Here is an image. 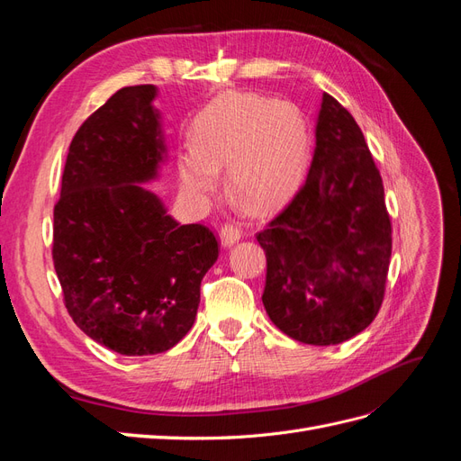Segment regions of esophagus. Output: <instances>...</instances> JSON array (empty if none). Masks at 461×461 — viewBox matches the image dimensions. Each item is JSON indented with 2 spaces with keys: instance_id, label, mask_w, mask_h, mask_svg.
Segmentation results:
<instances>
[{
  "instance_id": "34e87169",
  "label": "esophagus",
  "mask_w": 461,
  "mask_h": 461,
  "mask_svg": "<svg viewBox=\"0 0 461 461\" xmlns=\"http://www.w3.org/2000/svg\"><path fill=\"white\" fill-rule=\"evenodd\" d=\"M219 236H221L222 246H232V244H236V242L242 239V230L236 227L234 222H225V225L221 227Z\"/></svg>"
}]
</instances>
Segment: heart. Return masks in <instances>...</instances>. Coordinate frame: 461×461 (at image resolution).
<instances>
[{
	"label": "heart",
	"mask_w": 461,
	"mask_h": 461,
	"mask_svg": "<svg viewBox=\"0 0 461 461\" xmlns=\"http://www.w3.org/2000/svg\"><path fill=\"white\" fill-rule=\"evenodd\" d=\"M312 156V132L302 111L259 94L230 92L200 111L192 149L178 161L192 196L215 190L227 169L230 196L254 212L283 205L302 186Z\"/></svg>",
	"instance_id": "1"
}]
</instances>
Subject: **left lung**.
Listing matches in <instances>:
<instances>
[{
	"mask_svg": "<svg viewBox=\"0 0 461 461\" xmlns=\"http://www.w3.org/2000/svg\"><path fill=\"white\" fill-rule=\"evenodd\" d=\"M258 242L265 312L290 339L340 344L379 313L393 254L383 178L350 111L329 94L308 178Z\"/></svg>",
	"mask_w": 461,
	"mask_h": 461,
	"instance_id": "1",
	"label": "left lung"
}]
</instances>
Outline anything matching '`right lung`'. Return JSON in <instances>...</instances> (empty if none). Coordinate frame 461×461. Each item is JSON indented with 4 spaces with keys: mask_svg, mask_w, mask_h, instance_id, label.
<instances>
[{
    "mask_svg": "<svg viewBox=\"0 0 461 461\" xmlns=\"http://www.w3.org/2000/svg\"><path fill=\"white\" fill-rule=\"evenodd\" d=\"M153 85L127 86L80 124L53 207V267L77 327L122 356L173 348L192 329L215 234L180 225L140 183L165 158Z\"/></svg>",
    "mask_w": 461,
    "mask_h": 461,
    "instance_id": "1",
    "label": "right lung"
}]
</instances>
